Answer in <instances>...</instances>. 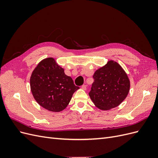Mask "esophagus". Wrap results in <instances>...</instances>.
<instances>
[{
  "label": "esophagus",
  "mask_w": 158,
  "mask_h": 158,
  "mask_svg": "<svg viewBox=\"0 0 158 158\" xmlns=\"http://www.w3.org/2000/svg\"><path fill=\"white\" fill-rule=\"evenodd\" d=\"M87 88V85H82V89H84V90H85Z\"/></svg>",
  "instance_id": "1"
}]
</instances>
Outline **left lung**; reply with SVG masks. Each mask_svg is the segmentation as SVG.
I'll list each match as a JSON object with an SVG mask.
<instances>
[{"mask_svg":"<svg viewBox=\"0 0 158 158\" xmlns=\"http://www.w3.org/2000/svg\"><path fill=\"white\" fill-rule=\"evenodd\" d=\"M89 95L93 103L102 110H110L119 106L130 89V80L120 64L109 60L98 69Z\"/></svg>","mask_w":158,"mask_h":158,"instance_id":"left-lung-1","label":"left lung"}]
</instances>
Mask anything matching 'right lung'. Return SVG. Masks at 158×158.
<instances>
[{
  "instance_id": "add662e5",
  "label": "right lung",
  "mask_w": 158,
  "mask_h": 158,
  "mask_svg": "<svg viewBox=\"0 0 158 158\" xmlns=\"http://www.w3.org/2000/svg\"><path fill=\"white\" fill-rule=\"evenodd\" d=\"M30 88L35 101L52 112L64 109L73 94L79 89L51 57L42 60L33 70L30 77Z\"/></svg>"
}]
</instances>
